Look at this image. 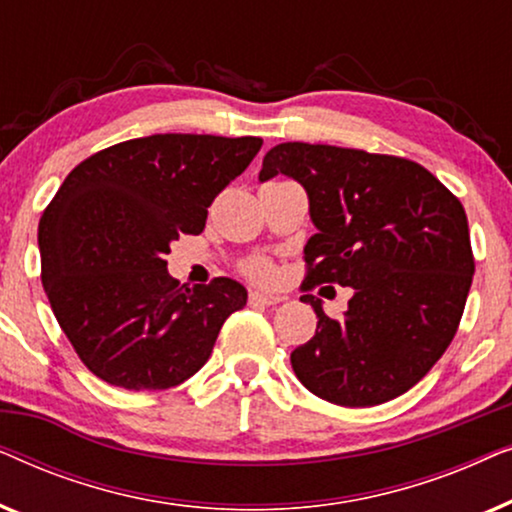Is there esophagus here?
Returning a JSON list of instances; mask_svg holds the SVG:
<instances>
[{"mask_svg": "<svg viewBox=\"0 0 512 512\" xmlns=\"http://www.w3.org/2000/svg\"><path fill=\"white\" fill-rule=\"evenodd\" d=\"M249 300L251 303H263V305H277L282 303V296L279 293H270V291H251L249 293Z\"/></svg>", "mask_w": 512, "mask_h": 512, "instance_id": "1", "label": "esophagus"}]
</instances>
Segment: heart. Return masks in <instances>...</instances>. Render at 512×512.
Wrapping results in <instances>:
<instances>
[{"label":"heart","mask_w":512,"mask_h":512,"mask_svg":"<svg viewBox=\"0 0 512 512\" xmlns=\"http://www.w3.org/2000/svg\"><path fill=\"white\" fill-rule=\"evenodd\" d=\"M249 272H251V275H256V277H268L270 275V265L265 261H254L249 265Z\"/></svg>","instance_id":"obj_1"}]
</instances>
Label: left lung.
Here are the masks:
<instances>
[{"label":"left lung","instance_id":"8db88e82","mask_svg":"<svg viewBox=\"0 0 512 512\" xmlns=\"http://www.w3.org/2000/svg\"><path fill=\"white\" fill-rule=\"evenodd\" d=\"M305 188L317 228L305 244L310 284L352 286L340 319L321 300L317 331L291 352L298 380L345 408L380 405L429 373L457 333L473 254L461 202L422 165L328 144L265 153L258 181Z\"/></svg>","mask_w":512,"mask_h":512}]
</instances>
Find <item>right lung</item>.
<instances>
[{"instance_id":"1","label":"right lung","mask_w":512,"mask_h":512,"mask_svg":"<svg viewBox=\"0 0 512 512\" xmlns=\"http://www.w3.org/2000/svg\"><path fill=\"white\" fill-rule=\"evenodd\" d=\"M261 137L151 135L76 165L39 221L41 282L90 373L156 391L198 373L247 289L230 277L179 286L165 256L200 235L207 207L261 151Z\"/></svg>"}]
</instances>
